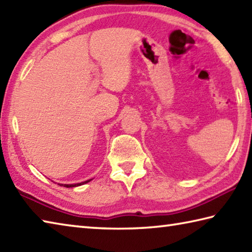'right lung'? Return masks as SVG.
I'll list each match as a JSON object with an SVG mask.
<instances>
[{
    "mask_svg": "<svg viewBox=\"0 0 252 252\" xmlns=\"http://www.w3.org/2000/svg\"><path fill=\"white\" fill-rule=\"evenodd\" d=\"M91 181V180H88V181H84V182H81V183H77V184H59L60 187H64V188H74V187H79V185H82V184H85Z\"/></svg>",
    "mask_w": 252,
    "mask_h": 252,
    "instance_id": "right-lung-1",
    "label": "right lung"
}]
</instances>
